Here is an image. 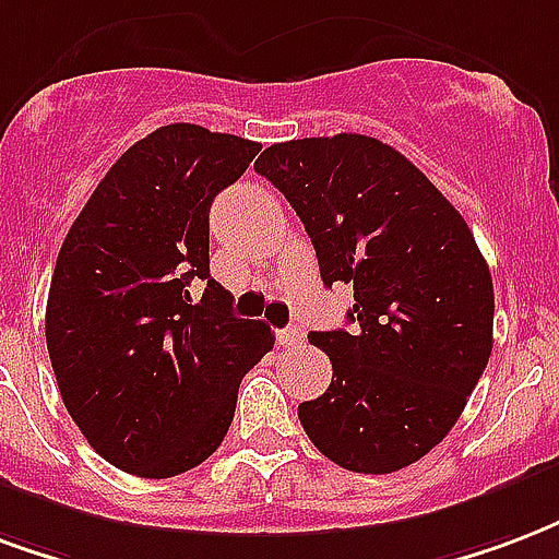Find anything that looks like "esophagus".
I'll list each match as a JSON object with an SVG mask.
<instances>
[{"mask_svg":"<svg viewBox=\"0 0 559 559\" xmlns=\"http://www.w3.org/2000/svg\"><path fill=\"white\" fill-rule=\"evenodd\" d=\"M275 341H278V346H296V343L305 341V332L296 329V325H290V329H278V332H275Z\"/></svg>","mask_w":559,"mask_h":559,"instance_id":"obj_1","label":"esophagus"}]
</instances>
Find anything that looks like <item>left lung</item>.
Instances as JSON below:
<instances>
[{
  "mask_svg": "<svg viewBox=\"0 0 559 559\" xmlns=\"http://www.w3.org/2000/svg\"><path fill=\"white\" fill-rule=\"evenodd\" d=\"M254 171L301 218L322 284L355 290L353 332L308 334L334 373L299 406L301 427L346 471L406 468L453 429L489 364V263L456 206L379 139L272 144Z\"/></svg>",
  "mask_w": 559,
  "mask_h": 559,
  "instance_id": "8db88e82",
  "label": "left lung"
}]
</instances>
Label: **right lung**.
Wrapping results in <instances>:
<instances>
[{"mask_svg":"<svg viewBox=\"0 0 559 559\" xmlns=\"http://www.w3.org/2000/svg\"><path fill=\"white\" fill-rule=\"evenodd\" d=\"M258 151L198 123L159 127L111 165L61 242L49 361L73 424L127 474L165 479L213 456L242 376L275 343L210 275L213 198Z\"/></svg>","mask_w":559,"mask_h":559,"instance_id":"right-lung-1","label":"right lung"}]
</instances>
